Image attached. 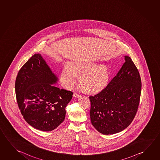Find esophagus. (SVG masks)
<instances>
[{
  "label": "esophagus",
  "mask_w": 160,
  "mask_h": 160,
  "mask_svg": "<svg viewBox=\"0 0 160 160\" xmlns=\"http://www.w3.org/2000/svg\"><path fill=\"white\" fill-rule=\"evenodd\" d=\"M73 96H74V97H75V98H78L79 97H80L81 95L80 93H77L76 92H74Z\"/></svg>",
  "instance_id": "obj_1"
}]
</instances>
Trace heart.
Listing matches in <instances>:
<instances>
[{
  "label": "heart",
  "instance_id": "obj_1",
  "mask_svg": "<svg viewBox=\"0 0 160 160\" xmlns=\"http://www.w3.org/2000/svg\"><path fill=\"white\" fill-rule=\"evenodd\" d=\"M96 66L89 61H78L67 65L62 71V83L67 88H70L76 82L78 75L81 74L80 81L88 90L92 92L103 89L109 79V71L104 65Z\"/></svg>",
  "mask_w": 160,
  "mask_h": 160
}]
</instances>
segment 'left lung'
<instances>
[{
    "instance_id": "1",
    "label": "left lung",
    "mask_w": 160,
    "mask_h": 160,
    "mask_svg": "<svg viewBox=\"0 0 160 160\" xmlns=\"http://www.w3.org/2000/svg\"><path fill=\"white\" fill-rule=\"evenodd\" d=\"M105 88L93 96L90 115L92 125L103 135L119 132L130 125L140 103L141 80L130 57Z\"/></svg>"
}]
</instances>
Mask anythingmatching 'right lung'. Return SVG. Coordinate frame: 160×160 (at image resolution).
Here are the masks:
<instances>
[{"label": "right lung", "instance_id": "1", "mask_svg": "<svg viewBox=\"0 0 160 160\" xmlns=\"http://www.w3.org/2000/svg\"><path fill=\"white\" fill-rule=\"evenodd\" d=\"M58 80L40 54L32 55L18 72V105L25 120L36 129L53 130L65 119V108L73 93L52 85Z\"/></svg>", "mask_w": 160, "mask_h": 160}]
</instances>
